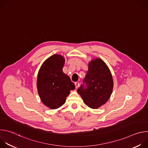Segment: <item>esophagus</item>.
I'll return each instance as SVG.
<instances>
[{"instance_id":"esophagus-1","label":"esophagus","mask_w":148,"mask_h":148,"mask_svg":"<svg viewBox=\"0 0 148 148\" xmlns=\"http://www.w3.org/2000/svg\"><path fill=\"white\" fill-rule=\"evenodd\" d=\"M75 88H76V89H77V88L79 87V82H75Z\"/></svg>"}]
</instances>
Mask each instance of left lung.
Instances as JSON below:
<instances>
[{
  "instance_id": "left-lung-1",
  "label": "left lung",
  "mask_w": 148,
  "mask_h": 148,
  "mask_svg": "<svg viewBox=\"0 0 148 148\" xmlns=\"http://www.w3.org/2000/svg\"><path fill=\"white\" fill-rule=\"evenodd\" d=\"M87 88L81 86L77 90L84 102L92 109H98L110 99L113 90L114 81L108 66L102 59L95 58L88 63L85 79Z\"/></svg>"
}]
</instances>
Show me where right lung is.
Wrapping results in <instances>:
<instances>
[{
    "mask_svg": "<svg viewBox=\"0 0 148 148\" xmlns=\"http://www.w3.org/2000/svg\"><path fill=\"white\" fill-rule=\"evenodd\" d=\"M64 63V57L54 54L44 61L38 73V94L41 102L51 110L61 107L70 91L75 89L69 76L62 71Z\"/></svg>",
    "mask_w": 148,
    "mask_h": 148,
    "instance_id": "right-lung-1",
    "label": "right lung"
}]
</instances>
